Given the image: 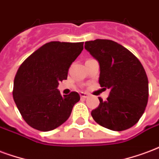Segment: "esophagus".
<instances>
[{"label": "esophagus", "mask_w": 159, "mask_h": 159, "mask_svg": "<svg viewBox=\"0 0 159 159\" xmlns=\"http://www.w3.org/2000/svg\"><path fill=\"white\" fill-rule=\"evenodd\" d=\"M80 97H81V98H87L89 97V94L86 93H80Z\"/></svg>", "instance_id": "esophagus-1"}]
</instances>
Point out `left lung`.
Instances as JSON below:
<instances>
[{
  "label": "left lung",
  "instance_id": "obj_1",
  "mask_svg": "<svg viewBox=\"0 0 159 159\" xmlns=\"http://www.w3.org/2000/svg\"><path fill=\"white\" fill-rule=\"evenodd\" d=\"M85 49L99 63V84L109 89L106 101L91 115L103 127L121 131L136 125L148 100V80L138 59L121 44L109 39L85 42Z\"/></svg>",
  "mask_w": 159,
  "mask_h": 159
}]
</instances>
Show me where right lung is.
I'll return each mask as SVG.
<instances>
[{"instance_id":"add662e5","label":"right lung","mask_w":159,"mask_h":159,"mask_svg":"<svg viewBox=\"0 0 159 159\" xmlns=\"http://www.w3.org/2000/svg\"><path fill=\"white\" fill-rule=\"evenodd\" d=\"M83 50V42L52 41L29 56L14 79L13 99L21 116L31 127L54 130L70 117L80 95L71 92L61 96L59 82L67 78L68 70Z\"/></svg>"}]
</instances>
